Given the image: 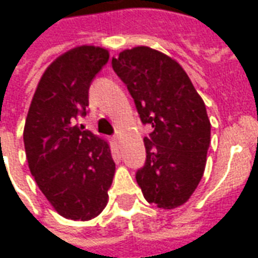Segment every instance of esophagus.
<instances>
[{"mask_svg": "<svg viewBox=\"0 0 258 258\" xmlns=\"http://www.w3.org/2000/svg\"><path fill=\"white\" fill-rule=\"evenodd\" d=\"M112 141H113V144H114V145H116L118 148V144H120V142H118V137H117V135H113Z\"/></svg>", "mask_w": 258, "mask_h": 258, "instance_id": "1", "label": "esophagus"}]
</instances>
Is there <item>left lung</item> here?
Returning a JSON list of instances; mask_svg holds the SVG:
<instances>
[{
	"mask_svg": "<svg viewBox=\"0 0 258 258\" xmlns=\"http://www.w3.org/2000/svg\"><path fill=\"white\" fill-rule=\"evenodd\" d=\"M127 85L142 124L146 160L135 178L149 203L163 209L184 205L203 177L210 146V120L203 99L174 59L137 47L112 59Z\"/></svg>",
	"mask_w": 258,
	"mask_h": 258,
	"instance_id": "obj_1",
	"label": "left lung"
}]
</instances>
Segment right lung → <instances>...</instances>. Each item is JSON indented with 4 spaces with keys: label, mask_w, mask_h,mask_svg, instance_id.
<instances>
[{
    "label": "right lung",
    "mask_w": 258,
    "mask_h": 258,
    "mask_svg": "<svg viewBox=\"0 0 258 258\" xmlns=\"http://www.w3.org/2000/svg\"><path fill=\"white\" fill-rule=\"evenodd\" d=\"M109 60L99 47L74 48L42 74L23 141L31 175L60 216L87 221L107 203L116 170L107 142L79 127L92 80Z\"/></svg>",
    "instance_id": "right-lung-1"
}]
</instances>
